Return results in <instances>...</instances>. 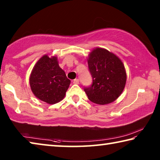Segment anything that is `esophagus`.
<instances>
[{
  "instance_id": "obj_1",
  "label": "esophagus",
  "mask_w": 160,
  "mask_h": 160,
  "mask_svg": "<svg viewBox=\"0 0 160 160\" xmlns=\"http://www.w3.org/2000/svg\"><path fill=\"white\" fill-rule=\"evenodd\" d=\"M72 82H73V84H75V85H78V84H79V80L75 79Z\"/></svg>"
}]
</instances>
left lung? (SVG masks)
I'll list each match as a JSON object with an SVG mask.
<instances>
[{"mask_svg":"<svg viewBox=\"0 0 160 160\" xmlns=\"http://www.w3.org/2000/svg\"><path fill=\"white\" fill-rule=\"evenodd\" d=\"M89 70L92 84L85 87L88 99L97 104H107L121 95L126 82V72L122 61L105 48H96L89 54Z\"/></svg>","mask_w":160,"mask_h":160,"instance_id":"obj_1","label":"left lung"}]
</instances>
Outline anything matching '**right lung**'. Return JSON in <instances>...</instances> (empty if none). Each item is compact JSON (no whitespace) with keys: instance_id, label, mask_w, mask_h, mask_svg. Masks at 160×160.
<instances>
[{"instance_id":"right-lung-1","label":"right lung","mask_w":160,"mask_h":160,"mask_svg":"<svg viewBox=\"0 0 160 160\" xmlns=\"http://www.w3.org/2000/svg\"><path fill=\"white\" fill-rule=\"evenodd\" d=\"M32 92L36 97L49 104L64 98L70 80L58 65L56 56L44 55L37 62L29 77Z\"/></svg>"}]
</instances>
